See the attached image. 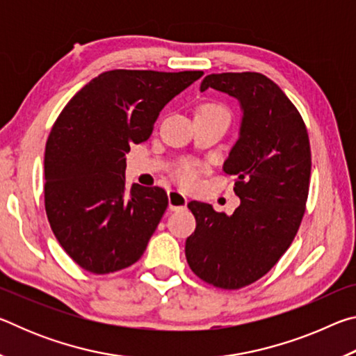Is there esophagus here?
<instances>
[{
  "label": "esophagus",
  "instance_id": "34e87169",
  "mask_svg": "<svg viewBox=\"0 0 356 356\" xmlns=\"http://www.w3.org/2000/svg\"><path fill=\"white\" fill-rule=\"evenodd\" d=\"M168 202H170V209L171 210H180L186 207V196L184 193H180L177 190H170L168 191Z\"/></svg>",
  "mask_w": 356,
  "mask_h": 356
}]
</instances>
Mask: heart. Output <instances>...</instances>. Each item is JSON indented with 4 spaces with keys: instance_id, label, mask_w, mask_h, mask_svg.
Masks as SVG:
<instances>
[{
    "instance_id": "b5f03b06",
    "label": "heart",
    "mask_w": 356,
    "mask_h": 356,
    "mask_svg": "<svg viewBox=\"0 0 356 356\" xmlns=\"http://www.w3.org/2000/svg\"><path fill=\"white\" fill-rule=\"evenodd\" d=\"M200 111H226V110L216 104H206L201 106ZM197 176H200V170H197L195 165L184 163L176 170V177L179 179V182L184 185H188V186L193 185L197 180Z\"/></svg>"
}]
</instances>
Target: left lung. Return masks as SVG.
<instances>
[{"label":"left lung","instance_id":"left-lung-1","mask_svg":"<svg viewBox=\"0 0 356 356\" xmlns=\"http://www.w3.org/2000/svg\"><path fill=\"white\" fill-rule=\"evenodd\" d=\"M240 102V136L222 171L237 176L240 206L231 216L210 204L191 201L196 229L185 256L197 278L215 287L242 289L275 267L297 236L308 201L309 136L297 108L257 72H226L204 78Z\"/></svg>","mask_w":356,"mask_h":356}]
</instances>
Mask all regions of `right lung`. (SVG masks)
<instances>
[{"mask_svg":"<svg viewBox=\"0 0 356 356\" xmlns=\"http://www.w3.org/2000/svg\"><path fill=\"white\" fill-rule=\"evenodd\" d=\"M201 70H108L70 99L45 146V212L64 251L106 275L143 256L168 207L160 186L125 185V154Z\"/></svg>","mask_w":356,"mask_h":356,"instance_id":"obj_1","label":"right lung"}]
</instances>
